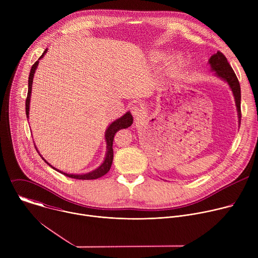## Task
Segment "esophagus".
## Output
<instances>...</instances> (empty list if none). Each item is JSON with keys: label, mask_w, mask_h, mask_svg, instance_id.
I'll list each match as a JSON object with an SVG mask.
<instances>
[{"label": "esophagus", "mask_w": 258, "mask_h": 258, "mask_svg": "<svg viewBox=\"0 0 258 258\" xmlns=\"http://www.w3.org/2000/svg\"><path fill=\"white\" fill-rule=\"evenodd\" d=\"M132 114L134 115L136 121L140 120L144 116V114H145L143 107H141V106H134L132 108Z\"/></svg>", "instance_id": "34e87169"}]
</instances>
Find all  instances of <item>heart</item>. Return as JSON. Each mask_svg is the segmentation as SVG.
Instances as JSON below:
<instances>
[{
  "instance_id": "b5f03b06",
  "label": "heart",
  "mask_w": 258,
  "mask_h": 258,
  "mask_svg": "<svg viewBox=\"0 0 258 258\" xmlns=\"http://www.w3.org/2000/svg\"><path fill=\"white\" fill-rule=\"evenodd\" d=\"M160 58H161V57H160ZM158 59H159V57H158Z\"/></svg>"
}]
</instances>
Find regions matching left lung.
I'll list each match as a JSON object with an SVG mask.
<instances>
[{
  "instance_id": "1",
  "label": "left lung",
  "mask_w": 258,
  "mask_h": 258,
  "mask_svg": "<svg viewBox=\"0 0 258 258\" xmlns=\"http://www.w3.org/2000/svg\"><path fill=\"white\" fill-rule=\"evenodd\" d=\"M208 64L211 71H214L215 77L226 82L232 90L237 107L239 123H241V88L233 68L229 64L225 55L219 51H217L216 54L210 57V59L208 60Z\"/></svg>"
}]
</instances>
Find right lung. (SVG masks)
Returning a JSON list of instances; mask_svg holds the SVG:
<instances>
[{
  "label": "right lung",
  "instance_id": "right-lung-1",
  "mask_svg": "<svg viewBox=\"0 0 258 258\" xmlns=\"http://www.w3.org/2000/svg\"><path fill=\"white\" fill-rule=\"evenodd\" d=\"M48 49L45 50V52L43 53V55L39 58V60L36 61L29 72V78H28V92H27V98L25 101V112H26V116L27 118L29 117V104H30V95H31V89H32V82H33V76H34V72L39 66V62L40 60L45 56V54L47 53ZM134 118L131 114L130 111H127L126 113H124L121 117L115 119L113 122H111L109 124V126L107 127L106 132H105V141H106V155L104 158V161L101 163L100 166H98L96 169L87 172V173H82V174H75V173H67V172H63L57 168H55L54 166H52L47 160L44 159V157H42L45 162L51 166L52 168H54L55 170L61 172L62 174L68 176V177H72V178H77V179H96L99 178L101 176H103L104 174H106L109 170L110 167H111L112 164V160H113V148H112V145H113V140H114V135L116 134V132H118L119 130L122 128H127L128 126H131L133 124ZM38 150V149H36ZM40 154V152H39ZM41 155V154H40ZM42 156V155H41Z\"/></svg>",
  "mask_w": 258,
  "mask_h": 258
}]
</instances>
